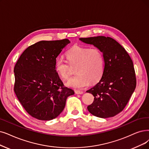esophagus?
I'll return each mask as SVG.
<instances>
[{"label":"esophagus","mask_w":149,"mask_h":149,"mask_svg":"<svg viewBox=\"0 0 149 149\" xmlns=\"http://www.w3.org/2000/svg\"><path fill=\"white\" fill-rule=\"evenodd\" d=\"M74 93H76V94H82V93H83V92L82 91H74Z\"/></svg>","instance_id":"esophagus-1"}]
</instances>
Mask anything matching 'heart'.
<instances>
[{
    "instance_id": "1",
    "label": "heart",
    "mask_w": 149,
    "mask_h": 149,
    "mask_svg": "<svg viewBox=\"0 0 149 149\" xmlns=\"http://www.w3.org/2000/svg\"><path fill=\"white\" fill-rule=\"evenodd\" d=\"M67 62L58 58L55 63V70L63 79H68L75 68L77 74L70 79L67 85L75 88H82L89 83L94 84L102 78L104 68L103 52L97 47L74 46L66 52Z\"/></svg>"
}]
</instances>
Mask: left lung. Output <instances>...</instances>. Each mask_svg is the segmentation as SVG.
Returning <instances> with one entry per match:
<instances>
[{
    "label": "left lung",
    "instance_id": "left-lung-1",
    "mask_svg": "<svg viewBox=\"0 0 149 149\" xmlns=\"http://www.w3.org/2000/svg\"><path fill=\"white\" fill-rule=\"evenodd\" d=\"M79 40L97 47L104 58L102 78L87 91L94 97L87 109L100 118L114 116L123 110L135 90L136 78L132 58L124 47L111 37L98 36Z\"/></svg>",
    "mask_w": 149,
    "mask_h": 149
}]
</instances>
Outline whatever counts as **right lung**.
I'll return each mask as SVG.
<instances>
[{
    "label": "right lung",
    "mask_w": 149,
    "mask_h": 149,
    "mask_svg": "<svg viewBox=\"0 0 149 149\" xmlns=\"http://www.w3.org/2000/svg\"><path fill=\"white\" fill-rule=\"evenodd\" d=\"M70 43L68 39L38 41L29 46L15 64V94L28 114L38 120L56 118L67 97L74 94L55 70L56 58Z\"/></svg>",
    "instance_id": "add662e5"
}]
</instances>
